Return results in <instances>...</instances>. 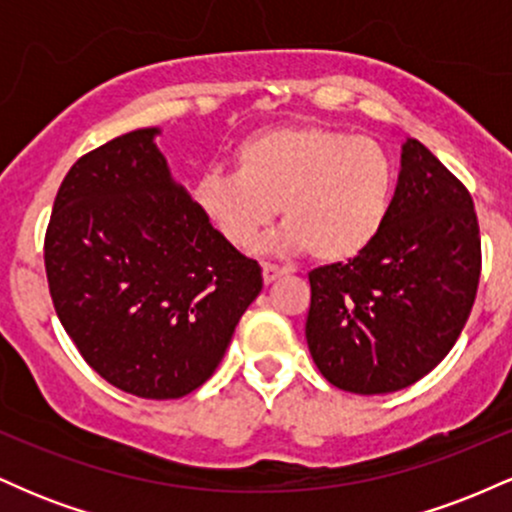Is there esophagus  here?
Returning a JSON list of instances; mask_svg holds the SVG:
<instances>
[{"label": "esophagus", "mask_w": 512, "mask_h": 512, "mask_svg": "<svg viewBox=\"0 0 512 512\" xmlns=\"http://www.w3.org/2000/svg\"><path fill=\"white\" fill-rule=\"evenodd\" d=\"M284 274H286L284 267H276V264H272V262H264L262 264L264 284H272V281H276V279H279V276H284Z\"/></svg>", "instance_id": "34e87169"}]
</instances>
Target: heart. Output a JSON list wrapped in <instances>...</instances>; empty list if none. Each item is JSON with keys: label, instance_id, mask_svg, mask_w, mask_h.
<instances>
[{"label": "heart", "instance_id": "heart-1", "mask_svg": "<svg viewBox=\"0 0 512 512\" xmlns=\"http://www.w3.org/2000/svg\"><path fill=\"white\" fill-rule=\"evenodd\" d=\"M236 173H207L199 209L236 248L255 243L279 207L286 221L267 250L310 252L346 262L383 231L395 190V161L378 139L342 129L272 127L238 144Z\"/></svg>", "mask_w": 512, "mask_h": 512}]
</instances>
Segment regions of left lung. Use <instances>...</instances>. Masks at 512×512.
<instances>
[{
    "label": "left lung",
    "mask_w": 512,
    "mask_h": 512,
    "mask_svg": "<svg viewBox=\"0 0 512 512\" xmlns=\"http://www.w3.org/2000/svg\"><path fill=\"white\" fill-rule=\"evenodd\" d=\"M479 274L472 195L424 144L407 139L378 238L354 260L308 274L305 339L315 366L356 395L414 385L455 346Z\"/></svg>",
    "instance_id": "1"
}]
</instances>
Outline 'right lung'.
<instances>
[{
  "instance_id": "add662e5",
  "label": "right lung",
  "mask_w": 512,
  "mask_h": 512,
  "mask_svg": "<svg viewBox=\"0 0 512 512\" xmlns=\"http://www.w3.org/2000/svg\"><path fill=\"white\" fill-rule=\"evenodd\" d=\"M156 127L88 151L64 175L45 231L55 313L84 361L129 395L178 399L214 375L262 291L170 178Z\"/></svg>"
}]
</instances>
